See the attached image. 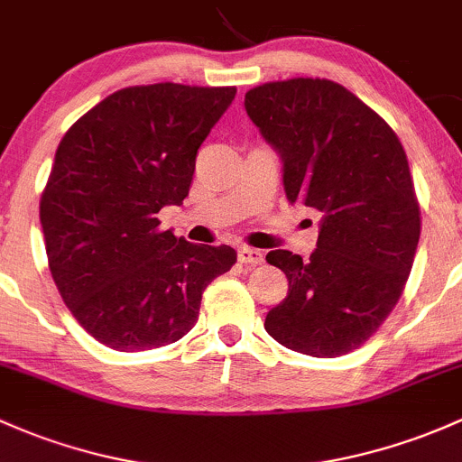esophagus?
Masks as SVG:
<instances>
[{
	"instance_id": "34e87169",
	"label": "esophagus",
	"mask_w": 462,
	"mask_h": 462,
	"mask_svg": "<svg viewBox=\"0 0 462 462\" xmlns=\"http://www.w3.org/2000/svg\"><path fill=\"white\" fill-rule=\"evenodd\" d=\"M237 260H240L242 264L257 266V264H262V262H264V255H262V251L251 249V246H242V249L237 251Z\"/></svg>"
}]
</instances>
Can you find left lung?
<instances>
[{
  "instance_id": "left-lung-1",
  "label": "left lung",
  "mask_w": 462,
  "mask_h": 462,
  "mask_svg": "<svg viewBox=\"0 0 462 462\" xmlns=\"http://www.w3.org/2000/svg\"><path fill=\"white\" fill-rule=\"evenodd\" d=\"M245 107L284 161L286 198L321 213L309 262L284 249L266 255L289 292L264 328L301 355H348L388 319L414 264L420 207L403 145L328 79L262 83Z\"/></svg>"
}]
</instances>
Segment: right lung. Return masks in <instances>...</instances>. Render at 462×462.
Here are the masks:
<instances>
[{"mask_svg":"<svg viewBox=\"0 0 462 462\" xmlns=\"http://www.w3.org/2000/svg\"><path fill=\"white\" fill-rule=\"evenodd\" d=\"M236 88L132 86L66 132L39 202L52 280L74 319L121 352L161 348L198 321L202 291L236 264L156 213L189 196L196 156Z\"/></svg>","mask_w":462,"mask_h":462,"instance_id":"obj_1","label":"right lung"}]
</instances>
